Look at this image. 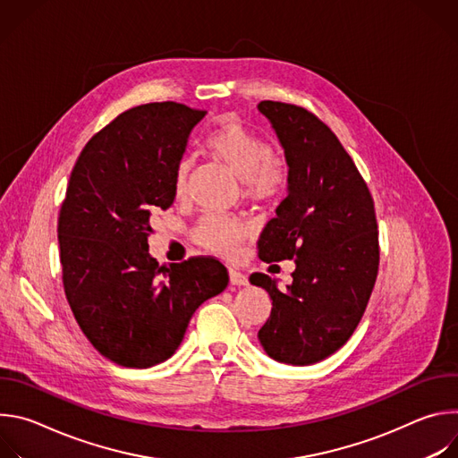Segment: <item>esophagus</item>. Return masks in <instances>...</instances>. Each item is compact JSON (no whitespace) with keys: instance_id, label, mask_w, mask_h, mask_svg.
Wrapping results in <instances>:
<instances>
[{"instance_id":"obj_1","label":"esophagus","mask_w":458,"mask_h":458,"mask_svg":"<svg viewBox=\"0 0 458 458\" xmlns=\"http://www.w3.org/2000/svg\"><path fill=\"white\" fill-rule=\"evenodd\" d=\"M230 283L233 286H248V277L237 270H230Z\"/></svg>"}]
</instances>
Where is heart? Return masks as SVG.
I'll use <instances>...</instances> for the list:
<instances>
[{
	"instance_id": "obj_1",
	"label": "heart",
	"mask_w": 458,
	"mask_h": 458,
	"mask_svg": "<svg viewBox=\"0 0 458 458\" xmlns=\"http://www.w3.org/2000/svg\"><path fill=\"white\" fill-rule=\"evenodd\" d=\"M210 154L232 168L244 184V191L253 201H272L288 186L286 163L272 154L270 145L235 121H223L207 141ZM193 163L182 157L174 172V193L182 198L188 188ZM250 235V226L223 216H207L198 230L195 239L207 250L233 257L241 242Z\"/></svg>"
}]
</instances>
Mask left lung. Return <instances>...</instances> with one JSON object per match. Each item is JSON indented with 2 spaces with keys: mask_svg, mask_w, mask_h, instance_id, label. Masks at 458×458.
<instances>
[{
  "mask_svg": "<svg viewBox=\"0 0 458 458\" xmlns=\"http://www.w3.org/2000/svg\"><path fill=\"white\" fill-rule=\"evenodd\" d=\"M257 108L288 165V195L260 233L259 257L295 259L284 292L265 274L250 277L272 299L257 337L274 360L310 366L348 343L369 301L378 270L373 199L344 147L311 112L279 101Z\"/></svg>",
  "mask_w": 458,
  "mask_h": 458,
  "instance_id": "1",
  "label": "left lung"
}]
</instances>
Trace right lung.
I'll list each match as a JSON object with an SVG mask.
<instances>
[{
  "label": "right lung",
  "instance_id": "1",
  "mask_svg": "<svg viewBox=\"0 0 458 458\" xmlns=\"http://www.w3.org/2000/svg\"><path fill=\"white\" fill-rule=\"evenodd\" d=\"M205 114L174 101L130 108L71 174L57 221L64 293L92 346L124 368L170 359L193 311L228 286L212 257L159 267L148 251L150 219L172 207L175 166Z\"/></svg>",
  "mask_w": 458,
  "mask_h": 458
}]
</instances>
